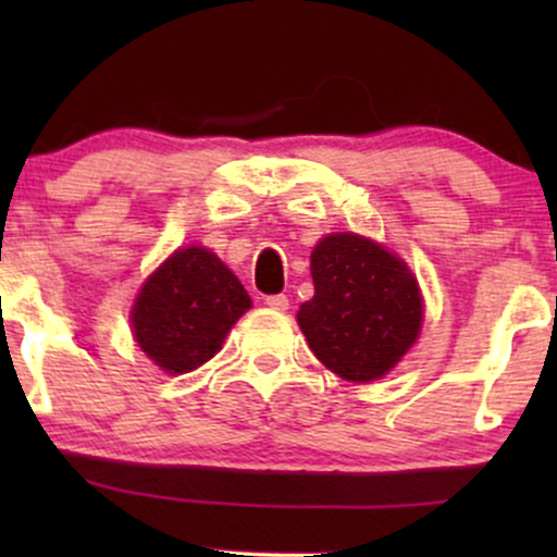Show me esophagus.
I'll return each mask as SVG.
<instances>
[{"label":"esophagus","mask_w":557,"mask_h":557,"mask_svg":"<svg viewBox=\"0 0 557 557\" xmlns=\"http://www.w3.org/2000/svg\"><path fill=\"white\" fill-rule=\"evenodd\" d=\"M264 304L270 306V309H274V311H287L290 300H287V296H283V293H277V296H267Z\"/></svg>","instance_id":"esophagus-1"}]
</instances>
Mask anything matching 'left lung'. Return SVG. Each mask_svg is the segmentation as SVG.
Wrapping results in <instances>:
<instances>
[{
  "instance_id": "obj_1",
  "label": "left lung",
  "mask_w": 557,
  "mask_h": 557,
  "mask_svg": "<svg viewBox=\"0 0 557 557\" xmlns=\"http://www.w3.org/2000/svg\"><path fill=\"white\" fill-rule=\"evenodd\" d=\"M314 298L298 311L309 348L350 382L387 374L421 327L411 270L376 243L350 233L319 240L311 253Z\"/></svg>"
}]
</instances>
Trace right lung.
I'll return each instance as SVG.
<instances>
[{"instance_id":"obj_1","label":"right lung","mask_w":557,"mask_h":557,"mask_svg":"<svg viewBox=\"0 0 557 557\" xmlns=\"http://www.w3.org/2000/svg\"><path fill=\"white\" fill-rule=\"evenodd\" d=\"M251 309L233 272L201 246L181 248L140 287L133 332L144 354L170 374L209 361L227 330Z\"/></svg>"}]
</instances>
